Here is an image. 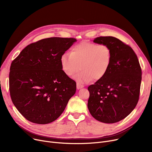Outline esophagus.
Returning <instances> with one entry per match:
<instances>
[{
	"label": "esophagus",
	"mask_w": 152,
	"mask_h": 152,
	"mask_svg": "<svg viewBox=\"0 0 152 152\" xmlns=\"http://www.w3.org/2000/svg\"><path fill=\"white\" fill-rule=\"evenodd\" d=\"M76 86H77V89L78 90L81 89V88H83V87H84V86H83V85L81 84L80 83H76Z\"/></svg>",
	"instance_id": "1"
}]
</instances>
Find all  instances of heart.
<instances>
[{
	"label": "heart",
	"mask_w": 152,
	"mask_h": 152,
	"mask_svg": "<svg viewBox=\"0 0 152 152\" xmlns=\"http://www.w3.org/2000/svg\"><path fill=\"white\" fill-rule=\"evenodd\" d=\"M111 63V50L105 44L83 42L72 47L70 53L61 55L60 63L63 73L71 76L79 68L81 69L73 78L81 83L98 81L104 77Z\"/></svg>",
	"instance_id": "1"
}]
</instances>
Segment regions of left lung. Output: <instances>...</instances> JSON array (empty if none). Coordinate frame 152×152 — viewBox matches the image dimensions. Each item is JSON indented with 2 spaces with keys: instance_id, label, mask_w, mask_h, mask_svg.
Instances as JSON below:
<instances>
[{
  "instance_id": "obj_1",
  "label": "left lung",
  "mask_w": 152,
  "mask_h": 152,
  "mask_svg": "<svg viewBox=\"0 0 152 152\" xmlns=\"http://www.w3.org/2000/svg\"><path fill=\"white\" fill-rule=\"evenodd\" d=\"M94 42L108 45L111 63L106 75L88 87L87 107L91 115L104 123H115L128 116L139 98L142 70L132 48L112 37H99Z\"/></svg>"
}]
</instances>
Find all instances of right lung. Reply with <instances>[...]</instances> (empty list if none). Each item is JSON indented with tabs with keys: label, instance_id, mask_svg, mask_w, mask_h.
Instances as JSON below:
<instances>
[{
	"label": "right lung",
	"instance_id": "1",
	"mask_svg": "<svg viewBox=\"0 0 152 152\" xmlns=\"http://www.w3.org/2000/svg\"><path fill=\"white\" fill-rule=\"evenodd\" d=\"M77 40L50 37L26 46L12 63V102L27 120L39 124L56 120L76 91V82L63 73L60 58Z\"/></svg>",
	"mask_w": 152,
	"mask_h": 152
}]
</instances>
